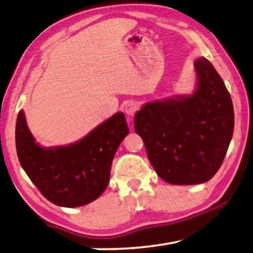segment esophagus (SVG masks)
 <instances>
[{"mask_svg":"<svg viewBox=\"0 0 253 253\" xmlns=\"http://www.w3.org/2000/svg\"><path fill=\"white\" fill-rule=\"evenodd\" d=\"M137 109H138V107H137V104L134 101H129L125 105V113L128 116H132L137 111Z\"/></svg>","mask_w":253,"mask_h":253,"instance_id":"1","label":"esophagus"}]
</instances>
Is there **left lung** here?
I'll list each match as a JSON object with an SVG mask.
<instances>
[{"label":"left lung","instance_id":"1","mask_svg":"<svg viewBox=\"0 0 253 253\" xmlns=\"http://www.w3.org/2000/svg\"><path fill=\"white\" fill-rule=\"evenodd\" d=\"M193 95L148 102L135 115L148 160L158 176L192 185L214 176L234 128L233 105L223 80L205 58L195 60Z\"/></svg>","mask_w":253,"mask_h":253}]
</instances>
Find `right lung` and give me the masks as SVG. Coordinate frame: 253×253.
Listing matches in <instances>:
<instances>
[{"label": "right lung", "mask_w": 253, "mask_h": 253, "mask_svg": "<svg viewBox=\"0 0 253 253\" xmlns=\"http://www.w3.org/2000/svg\"><path fill=\"white\" fill-rule=\"evenodd\" d=\"M128 132L125 115L117 113L79 142L43 148L36 143L20 110L16 153L21 166L46 200L60 207L77 208L92 202L105 191L113 158Z\"/></svg>", "instance_id": "right-lung-1"}]
</instances>
